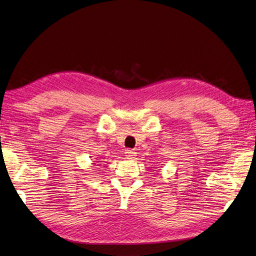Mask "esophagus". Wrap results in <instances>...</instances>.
<instances>
[{
    "mask_svg": "<svg viewBox=\"0 0 256 256\" xmlns=\"http://www.w3.org/2000/svg\"><path fill=\"white\" fill-rule=\"evenodd\" d=\"M125 154H126L127 158H134L136 156V152L134 150H131V149H127L126 152H125Z\"/></svg>",
    "mask_w": 256,
    "mask_h": 256,
    "instance_id": "34e87169",
    "label": "esophagus"
}]
</instances>
